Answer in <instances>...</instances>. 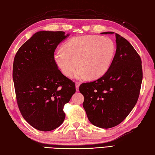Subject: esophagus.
<instances>
[{"label": "esophagus", "instance_id": "1", "mask_svg": "<svg viewBox=\"0 0 155 155\" xmlns=\"http://www.w3.org/2000/svg\"><path fill=\"white\" fill-rule=\"evenodd\" d=\"M79 85H80V83H79V82H76V91H79Z\"/></svg>", "mask_w": 155, "mask_h": 155}]
</instances>
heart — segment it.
I'll return each instance as SVG.
<instances>
[{"label":"heart","instance_id":"1","mask_svg":"<svg viewBox=\"0 0 155 155\" xmlns=\"http://www.w3.org/2000/svg\"><path fill=\"white\" fill-rule=\"evenodd\" d=\"M115 48L113 41L105 36L87 35L74 37L62 49L54 54L58 68L66 76H72L79 66L78 78L87 76L97 79L105 74L111 66Z\"/></svg>","mask_w":155,"mask_h":155}]
</instances>
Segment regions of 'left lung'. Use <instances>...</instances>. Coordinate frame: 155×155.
I'll list each match as a JSON object with an SVG mask.
<instances>
[{
  "label": "left lung",
  "mask_w": 155,
  "mask_h": 155,
  "mask_svg": "<svg viewBox=\"0 0 155 155\" xmlns=\"http://www.w3.org/2000/svg\"><path fill=\"white\" fill-rule=\"evenodd\" d=\"M115 35V55L106 74L79 86L88 119L102 128L114 127L126 119L138 100L143 79L139 54L124 38L117 33Z\"/></svg>",
  "instance_id": "8db88e82"
}]
</instances>
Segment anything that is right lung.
<instances>
[{
	"mask_svg": "<svg viewBox=\"0 0 155 155\" xmlns=\"http://www.w3.org/2000/svg\"><path fill=\"white\" fill-rule=\"evenodd\" d=\"M69 35L40 31L19 48L14 58L13 80L23 117L40 131H51L65 119L63 108L76 93L75 83L58 69L54 52Z\"/></svg>",
	"mask_w": 155,
	"mask_h": 155,
	"instance_id": "add662e5",
	"label": "right lung"
}]
</instances>
